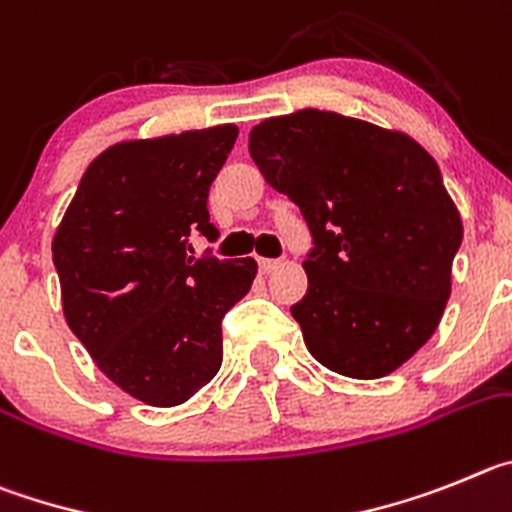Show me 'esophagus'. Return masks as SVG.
Returning a JSON list of instances; mask_svg holds the SVG:
<instances>
[{"label":"esophagus","instance_id":"1","mask_svg":"<svg viewBox=\"0 0 512 512\" xmlns=\"http://www.w3.org/2000/svg\"><path fill=\"white\" fill-rule=\"evenodd\" d=\"M257 265H260V273H273L275 267L280 265V260H273V257H260Z\"/></svg>","mask_w":512,"mask_h":512}]
</instances>
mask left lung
Wrapping results in <instances>:
<instances>
[{
  "instance_id": "obj_1",
  "label": "left lung",
  "mask_w": 512,
  "mask_h": 512,
  "mask_svg": "<svg viewBox=\"0 0 512 512\" xmlns=\"http://www.w3.org/2000/svg\"><path fill=\"white\" fill-rule=\"evenodd\" d=\"M250 155L311 229L308 290L290 306L308 352L354 380L398 370L439 326L462 245L436 160L405 132L321 109L262 119Z\"/></svg>"
}]
</instances>
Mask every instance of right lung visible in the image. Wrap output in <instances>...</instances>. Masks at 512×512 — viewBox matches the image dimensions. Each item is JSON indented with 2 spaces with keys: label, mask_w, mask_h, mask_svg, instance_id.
Returning a JSON list of instances; mask_svg holds the SVG:
<instances>
[{
  "label": "right lung",
  "mask_w": 512,
  "mask_h": 512,
  "mask_svg": "<svg viewBox=\"0 0 512 512\" xmlns=\"http://www.w3.org/2000/svg\"><path fill=\"white\" fill-rule=\"evenodd\" d=\"M234 124L107 147L86 168L53 237L63 316L114 385L155 408L181 405L222 367L224 313L257 262L193 257L209 242V186Z\"/></svg>",
  "instance_id": "add662e5"
}]
</instances>
